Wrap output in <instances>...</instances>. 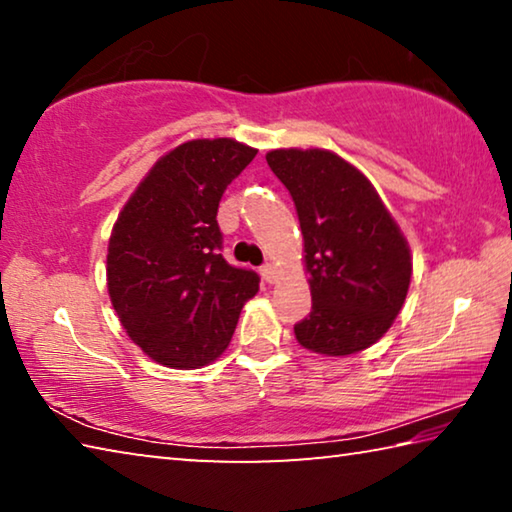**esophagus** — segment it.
<instances>
[{"label":"esophagus","mask_w":512,"mask_h":512,"mask_svg":"<svg viewBox=\"0 0 512 512\" xmlns=\"http://www.w3.org/2000/svg\"><path fill=\"white\" fill-rule=\"evenodd\" d=\"M259 273H262V277L266 282H275L277 280V271H275V266L273 264H264L262 268H259Z\"/></svg>","instance_id":"34e87169"}]
</instances>
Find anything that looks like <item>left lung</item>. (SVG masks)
I'll return each mask as SVG.
<instances>
[{"instance_id":"obj_1","label":"left lung","mask_w":512,"mask_h":512,"mask_svg":"<svg viewBox=\"0 0 512 512\" xmlns=\"http://www.w3.org/2000/svg\"><path fill=\"white\" fill-rule=\"evenodd\" d=\"M266 162L296 203L311 314L293 327L316 354L348 357L377 343L409 293L411 250L370 180L325 149H275Z\"/></svg>"}]
</instances>
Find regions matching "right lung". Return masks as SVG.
Returning a JSON list of instances; mask_svg holds the SVG:
<instances>
[{
  "instance_id": "right-lung-1",
  "label": "right lung",
  "mask_w": 512,
  "mask_h": 512,
  "mask_svg": "<svg viewBox=\"0 0 512 512\" xmlns=\"http://www.w3.org/2000/svg\"><path fill=\"white\" fill-rule=\"evenodd\" d=\"M257 149L230 137L192 140L153 164L108 241V293L131 341L169 368L221 357L259 275L230 266L219 201Z\"/></svg>"
}]
</instances>
